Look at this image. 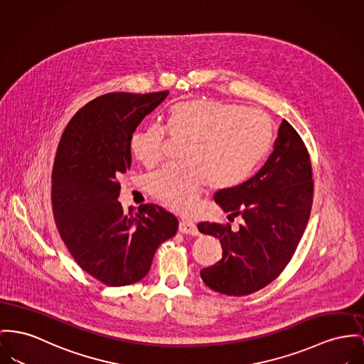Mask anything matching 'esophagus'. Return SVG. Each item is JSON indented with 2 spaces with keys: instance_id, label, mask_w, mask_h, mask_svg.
I'll return each instance as SVG.
<instances>
[{
  "instance_id": "1",
  "label": "esophagus",
  "mask_w": 364,
  "mask_h": 364,
  "mask_svg": "<svg viewBox=\"0 0 364 364\" xmlns=\"http://www.w3.org/2000/svg\"><path fill=\"white\" fill-rule=\"evenodd\" d=\"M178 229H179V232L183 233V235H191V236H197V235H198L197 226L194 225L193 222H191V220H181Z\"/></svg>"
}]
</instances>
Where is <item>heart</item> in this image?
<instances>
[{
  "label": "heart",
  "mask_w": 364,
  "mask_h": 364,
  "mask_svg": "<svg viewBox=\"0 0 364 364\" xmlns=\"http://www.w3.org/2000/svg\"><path fill=\"white\" fill-rule=\"evenodd\" d=\"M172 138L188 141L186 166L166 167L147 179V191L179 214H191L200 196L210 186L214 192L242 183L267 157L274 138L267 114L218 99H193L176 105L170 113ZM131 150L146 167L164 157L166 131L159 124L136 129Z\"/></svg>",
  "instance_id": "heart-1"
}]
</instances>
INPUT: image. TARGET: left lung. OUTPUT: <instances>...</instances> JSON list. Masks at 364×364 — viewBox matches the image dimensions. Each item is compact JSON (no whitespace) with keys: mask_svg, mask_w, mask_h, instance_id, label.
Returning a JSON list of instances; mask_svg holds the SVG:
<instances>
[{"mask_svg":"<svg viewBox=\"0 0 364 364\" xmlns=\"http://www.w3.org/2000/svg\"><path fill=\"white\" fill-rule=\"evenodd\" d=\"M308 149L287 120L264 167L242 185L215 194V203L242 218L230 223L201 222L198 230L218 237L222 258L201 269L203 282L219 294L242 296L267 287L289 265L308 225L314 203Z\"/></svg>","mask_w":364,"mask_h":364,"instance_id":"1","label":"left lung"}]
</instances>
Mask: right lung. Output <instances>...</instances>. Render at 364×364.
Segmentation results:
<instances>
[{
  "label": "right lung",
  "instance_id": "1",
  "mask_svg": "<svg viewBox=\"0 0 364 364\" xmlns=\"http://www.w3.org/2000/svg\"><path fill=\"white\" fill-rule=\"evenodd\" d=\"M113 92L81 107L66 125L52 168V213L77 265L122 287L142 280L178 219L157 204L122 210L120 176L131 168V136L166 97Z\"/></svg>",
  "mask_w": 364,
  "mask_h": 364
}]
</instances>
